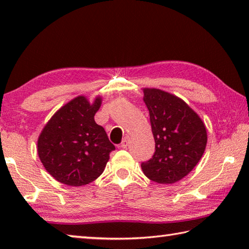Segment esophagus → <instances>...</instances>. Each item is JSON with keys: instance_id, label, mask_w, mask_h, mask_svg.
Here are the masks:
<instances>
[{"instance_id": "esophagus-1", "label": "esophagus", "mask_w": 249, "mask_h": 249, "mask_svg": "<svg viewBox=\"0 0 249 249\" xmlns=\"http://www.w3.org/2000/svg\"><path fill=\"white\" fill-rule=\"evenodd\" d=\"M128 144H129V137L128 136H125L123 138V141H122V142H121V147H122V148L125 149V148H127Z\"/></svg>"}]
</instances>
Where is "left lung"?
I'll use <instances>...</instances> for the list:
<instances>
[{
	"mask_svg": "<svg viewBox=\"0 0 249 249\" xmlns=\"http://www.w3.org/2000/svg\"><path fill=\"white\" fill-rule=\"evenodd\" d=\"M149 111L155 153L142 162L147 178L171 184L191 172L203 155L208 142L199 115L178 96L159 89H144Z\"/></svg>",
	"mask_w": 249,
	"mask_h": 249,
	"instance_id": "8db88e82",
	"label": "left lung"
}]
</instances>
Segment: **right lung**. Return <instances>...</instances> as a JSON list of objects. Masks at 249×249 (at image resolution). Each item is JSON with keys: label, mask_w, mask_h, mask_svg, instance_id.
I'll list each match as a JSON object with an SVG mask.
<instances>
[{"label": "right lung", "mask_w": 249, "mask_h": 249, "mask_svg": "<svg viewBox=\"0 0 249 249\" xmlns=\"http://www.w3.org/2000/svg\"><path fill=\"white\" fill-rule=\"evenodd\" d=\"M101 102L100 96L92 104L86 96H77L59 108L40 133L39 159L59 182L81 187L104 171L115 146L94 121Z\"/></svg>", "instance_id": "1"}]
</instances>
